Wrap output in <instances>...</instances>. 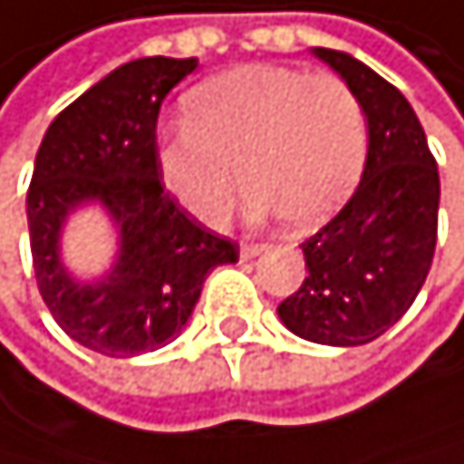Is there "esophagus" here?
<instances>
[{"instance_id": "34e87169", "label": "esophagus", "mask_w": 464, "mask_h": 464, "mask_svg": "<svg viewBox=\"0 0 464 464\" xmlns=\"http://www.w3.org/2000/svg\"><path fill=\"white\" fill-rule=\"evenodd\" d=\"M266 251V245H254V242H242V248H239V256L242 259H254Z\"/></svg>"}]
</instances>
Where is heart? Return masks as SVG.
Wrapping results in <instances>:
<instances>
[{"label":"heart","mask_w":464,"mask_h":464,"mask_svg":"<svg viewBox=\"0 0 464 464\" xmlns=\"http://www.w3.org/2000/svg\"><path fill=\"white\" fill-rule=\"evenodd\" d=\"M155 159L167 190L198 222L219 225L242 179L251 222L283 216L305 230L353 196L367 161V115L341 77L245 63L184 97V123L159 138Z\"/></svg>","instance_id":"1"}]
</instances>
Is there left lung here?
<instances>
[{
	"instance_id": "left-lung-1",
	"label": "left lung",
	"mask_w": 464,
	"mask_h": 464,
	"mask_svg": "<svg viewBox=\"0 0 464 464\" xmlns=\"http://www.w3.org/2000/svg\"><path fill=\"white\" fill-rule=\"evenodd\" d=\"M367 115V161L343 210L300 248L309 277L277 314L297 338L361 346L413 305L436 251L439 169L407 97L346 51L312 48Z\"/></svg>"
}]
</instances>
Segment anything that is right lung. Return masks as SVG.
<instances>
[{
    "label": "right lung",
    "instance_id": "right-lung-1",
    "mask_svg": "<svg viewBox=\"0 0 464 464\" xmlns=\"http://www.w3.org/2000/svg\"><path fill=\"white\" fill-rule=\"evenodd\" d=\"M196 65V57L123 63L51 121L36 152L25 201L36 285L60 329L97 355L132 358L176 341L208 274L239 259L234 242L164 190L155 159L159 109ZM89 207L110 216L119 248L106 272L77 278L62 237Z\"/></svg>",
    "mask_w": 464,
    "mask_h": 464
}]
</instances>
